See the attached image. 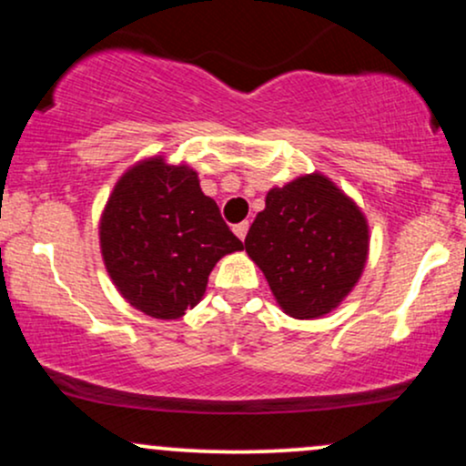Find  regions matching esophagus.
<instances>
[{
  "mask_svg": "<svg viewBox=\"0 0 466 466\" xmlns=\"http://www.w3.org/2000/svg\"><path fill=\"white\" fill-rule=\"evenodd\" d=\"M232 229H234V234H237V237H238L240 240H245V237H248L249 223H248V221H243V223H237V226H234Z\"/></svg>",
  "mask_w": 466,
  "mask_h": 466,
  "instance_id": "34e87169",
  "label": "esophagus"
}]
</instances>
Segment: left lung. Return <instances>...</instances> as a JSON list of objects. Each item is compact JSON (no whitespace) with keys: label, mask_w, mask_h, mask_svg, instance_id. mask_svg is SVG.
Returning a JSON list of instances; mask_svg holds the SVG:
<instances>
[{"label":"left lung","mask_w":466,"mask_h":466,"mask_svg":"<svg viewBox=\"0 0 466 466\" xmlns=\"http://www.w3.org/2000/svg\"><path fill=\"white\" fill-rule=\"evenodd\" d=\"M282 313L318 319L333 313L366 269L370 226L363 210L324 173H304L265 197L245 237Z\"/></svg>","instance_id":"left-lung-1"}]
</instances>
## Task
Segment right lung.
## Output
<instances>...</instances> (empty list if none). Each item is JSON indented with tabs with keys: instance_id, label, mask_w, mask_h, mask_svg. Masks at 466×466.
<instances>
[{
	"instance_id": "right-lung-1",
	"label": "right lung",
	"mask_w": 466,
	"mask_h": 466,
	"mask_svg": "<svg viewBox=\"0 0 466 466\" xmlns=\"http://www.w3.org/2000/svg\"><path fill=\"white\" fill-rule=\"evenodd\" d=\"M103 263L133 309L179 319L206 293L223 256L243 249L190 164L164 155L136 162L116 181L98 221Z\"/></svg>"
}]
</instances>
